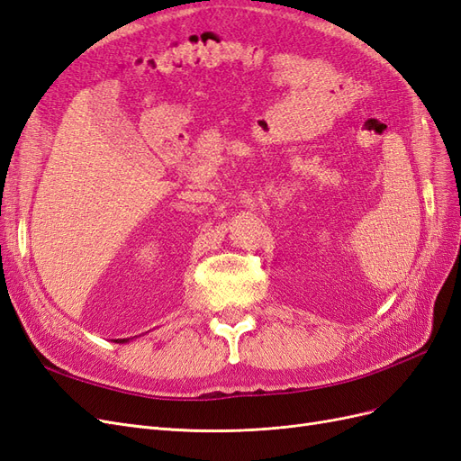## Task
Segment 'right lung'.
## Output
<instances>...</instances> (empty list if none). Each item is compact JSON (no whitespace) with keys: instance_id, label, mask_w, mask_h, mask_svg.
Listing matches in <instances>:
<instances>
[{"instance_id":"right-lung-1","label":"right lung","mask_w":461,"mask_h":461,"mask_svg":"<svg viewBox=\"0 0 461 461\" xmlns=\"http://www.w3.org/2000/svg\"><path fill=\"white\" fill-rule=\"evenodd\" d=\"M129 340H131V339H121V340H119V339H117V340H115V342H119V344H124V342H129Z\"/></svg>"}]
</instances>
